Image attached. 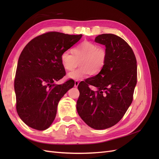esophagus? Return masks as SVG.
I'll use <instances>...</instances> for the list:
<instances>
[{
	"label": "esophagus",
	"instance_id": "1",
	"mask_svg": "<svg viewBox=\"0 0 159 159\" xmlns=\"http://www.w3.org/2000/svg\"><path fill=\"white\" fill-rule=\"evenodd\" d=\"M79 81H75V82H74V87L75 88H77L78 86V85H79Z\"/></svg>",
	"mask_w": 159,
	"mask_h": 159
}]
</instances>
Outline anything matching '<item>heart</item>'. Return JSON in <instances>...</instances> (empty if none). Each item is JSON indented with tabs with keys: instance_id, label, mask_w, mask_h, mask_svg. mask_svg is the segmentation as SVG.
Instances as JSON below:
<instances>
[{
	"instance_id": "heart-1",
	"label": "heart",
	"mask_w": 159,
	"mask_h": 159,
	"mask_svg": "<svg viewBox=\"0 0 159 159\" xmlns=\"http://www.w3.org/2000/svg\"><path fill=\"white\" fill-rule=\"evenodd\" d=\"M63 52L60 60L66 71L73 70L78 65L80 67L67 75L74 80H83L91 74L96 75L102 70L106 60V52L95 43L85 41L72 50Z\"/></svg>"
}]
</instances>
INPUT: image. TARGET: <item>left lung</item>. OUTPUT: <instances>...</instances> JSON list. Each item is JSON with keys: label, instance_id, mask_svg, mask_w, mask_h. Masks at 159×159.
<instances>
[{"label": "left lung", "instance_id": "1", "mask_svg": "<svg viewBox=\"0 0 159 159\" xmlns=\"http://www.w3.org/2000/svg\"><path fill=\"white\" fill-rule=\"evenodd\" d=\"M95 42L105 46L106 60L98 75L78 85L76 108L88 126L102 130L117 124L131 105L137 66L133 50L121 38L103 34ZM88 84L93 85L97 91L91 90Z\"/></svg>", "mask_w": 159, "mask_h": 159}]
</instances>
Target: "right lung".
Segmentation results:
<instances>
[{
	"label": "right lung",
	"instance_id": "obj_1",
	"mask_svg": "<svg viewBox=\"0 0 159 159\" xmlns=\"http://www.w3.org/2000/svg\"><path fill=\"white\" fill-rule=\"evenodd\" d=\"M82 37L50 32L34 38L19 57L14 80L16 111L28 126L39 131L54 121L60 100L74 87L73 80L55 81L66 74L60 57Z\"/></svg>",
	"mask_w": 159,
	"mask_h": 159
}]
</instances>
